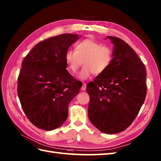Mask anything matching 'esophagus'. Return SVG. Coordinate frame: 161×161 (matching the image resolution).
Instances as JSON below:
<instances>
[{
	"label": "esophagus",
	"instance_id": "1",
	"mask_svg": "<svg viewBox=\"0 0 161 161\" xmlns=\"http://www.w3.org/2000/svg\"><path fill=\"white\" fill-rule=\"evenodd\" d=\"M86 89V83H83L82 86H81V90L85 91Z\"/></svg>",
	"mask_w": 161,
	"mask_h": 161
}]
</instances>
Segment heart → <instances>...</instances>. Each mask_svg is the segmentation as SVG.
<instances>
[{
    "label": "heart",
    "instance_id": "heart-1",
    "mask_svg": "<svg viewBox=\"0 0 161 161\" xmlns=\"http://www.w3.org/2000/svg\"><path fill=\"white\" fill-rule=\"evenodd\" d=\"M65 59L68 70L73 75L76 74L83 62L84 66L78 77L81 80H86L92 73L99 75L108 69L113 61V52L108 46L86 39L77 44L75 51L68 50Z\"/></svg>",
    "mask_w": 161,
    "mask_h": 161
}]
</instances>
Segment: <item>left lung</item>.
Instances as JSON below:
<instances>
[{
	"label": "left lung",
	"instance_id": "obj_1",
	"mask_svg": "<svg viewBox=\"0 0 161 161\" xmlns=\"http://www.w3.org/2000/svg\"><path fill=\"white\" fill-rule=\"evenodd\" d=\"M114 43L113 61L104 73L88 83L90 121L102 133L125 131L134 120L147 95L144 64L121 39L108 36Z\"/></svg>",
	"mask_w": 161,
	"mask_h": 161
}]
</instances>
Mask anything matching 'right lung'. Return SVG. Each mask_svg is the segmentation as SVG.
<instances>
[{
	"mask_svg": "<svg viewBox=\"0 0 161 161\" xmlns=\"http://www.w3.org/2000/svg\"><path fill=\"white\" fill-rule=\"evenodd\" d=\"M79 38L62 34L43 40L23 61L17 93L27 118L39 129L51 131L62 125L68 104L82 86L68 73L65 59L69 47Z\"/></svg>",
	"mask_w": 161,
	"mask_h": 161,
	"instance_id": "add662e5",
	"label": "right lung"
}]
</instances>
